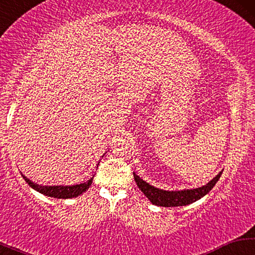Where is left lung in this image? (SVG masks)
Wrapping results in <instances>:
<instances>
[{
	"label": "left lung",
	"instance_id": "1",
	"mask_svg": "<svg viewBox=\"0 0 255 255\" xmlns=\"http://www.w3.org/2000/svg\"><path fill=\"white\" fill-rule=\"evenodd\" d=\"M222 172H219L206 185H202V187L196 189L180 190V191L179 190L178 191H167V190L158 189L154 187V185L147 183L143 179H140L135 172H133V179H135L138 188L141 190V192L148 198V200L153 205L161 207H180L192 204V202L199 200L200 198L206 196L214 188V185L219 180V178H221Z\"/></svg>",
	"mask_w": 255,
	"mask_h": 255
}]
</instances>
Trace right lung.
<instances>
[{
	"mask_svg": "<svg viewBox=\"0 0 255 255\" xmlns=\"http://www.w3.org/2000/svg\"><path fill=\"white\" fill-rule=\"evenodd\" d=\"M21 175H22L25 182H27L32 189L36 190V191L40 192L45 196L57 198V199H68V198H75L82 195V193L85 192L86 190L89 189L93 181V178H91L84 183L74 185H42L32 182L31 180H29L27 176H24L22 173H21Z\"/></svg>",
	"mask_w": 255,
	"mask_h": 255,
	"instance_id": "1",
	"label": "right lung"
}]
</instances>
